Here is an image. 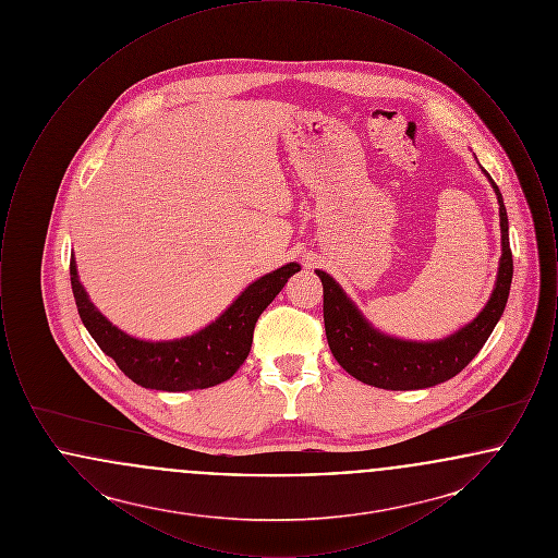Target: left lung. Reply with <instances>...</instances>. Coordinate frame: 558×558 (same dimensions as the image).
<instances>
[{"label":"left lung","instance_id":"obj_1","mask_svg":"<svg viewBox=\"0 0 558 558\" xmlns=\"http://www.w3.org/2000/svg\"><path fill=\"white\" fill-rule=\"evenodd\" d=\"M489 178V173H485ZM500 205L502 257L498 267L496 289L487 305L471 324L439 341H403L378 332L362 312L353 305L332 276L316 269L324 287V328L335 360L353 378L389 391L426 389L450 380L464 371L489 339L498 319L505 314L510 282L512 253L508 242V217L505 201L489 178Z\"/></svg>","mask_w":558,"mask_h":558}]
</instances>
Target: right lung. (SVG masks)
<instances>
[{
    "label": "right lung",
    "instance_id": "add662e5",
    "mask_svg": "<svg viewBox=\"0 0 558 558\" xmlns=\"http://www.w3.org/2000/svg\"><path fill=\"white\" fill-rule=\"evenodd\" d=\"M299 269V264L274 269L248 284L219 318L196 335L157 343L125 335L96 310L81 287L73 255L71 287L83 326L135 385L157 391H192L234 376L251 351L257 319Z\"/></svg>",
    "mask_w": 558,
    "mask_h": 558
}]
</instances>
